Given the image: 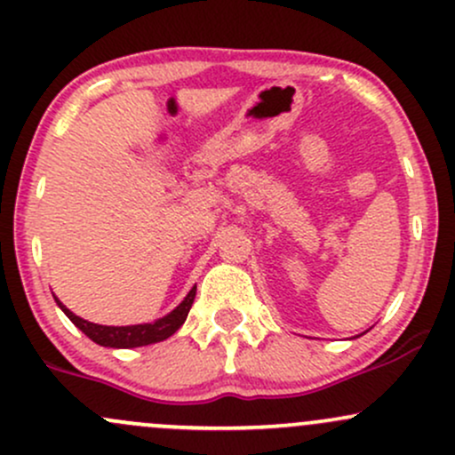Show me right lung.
Here are the masks:
<instances>
[{"instance_id": "1", "label": "right lung", "mask_w": 455, "mask_h": 455, "mask_svg": "<svg viewBox=\"0 0 455 455\" xmlns=\"http://www.w3.org/2000/svg\"><path fill=\"white\" fill-rule=\"evenodd\" d=\"M194 296H196V284L189 289L186 300L179 304L174 311L168 315L155 319L151 323H136V326H99V323L86 322V319L77 317L73 311H68L62 302L58 300V307L62 308L64 315H67L75 326L79 328L88 339H92L94 343L103 347H140V346H151V343H159L164 339L172 337L179 328L186 322L189 308H192Z\"/></svg>"}]
</instances>
